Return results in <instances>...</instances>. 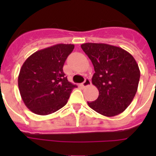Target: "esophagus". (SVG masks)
<instances>
[{"label":"esophagus","instance_id":"esophagus-1","mask_svg":"<svg viewBox=\"0 0 156 156\" xmlns=\"http://www.w3.org/2000/svg\"><path fill=\"white\" fill-rule=\"evenodd\" d=\"M90 84H91V82H90V80L88 79V78H87V79L84 80V82L82 83V86L83 87H86L90 86Z\"/></svg>","mask_w":156,"mask_h":156}]
</instances>
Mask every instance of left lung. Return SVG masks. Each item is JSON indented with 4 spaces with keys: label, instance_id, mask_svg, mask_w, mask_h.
<instances>
[{
    "label": "left lung",
    "instance_id": "1",
    "mask_svg": "<svg viewBox=\"0 0 156 156\" xmlns=\"http://www.w3.org/2000/svg\"><path fill=\"white\" fill-rule=\"evenodd\" d=\"M81 48L94 68L92 83L98 98L88 102L92 109L112 117L124 111L137 93L140 69L134 58L119 47L107 44L86 43Z\"/></svg>",
    "mask_w": 156,
    "mask_h": 156
}]
</instances>
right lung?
I'll use <instances>...</instances> for the list:
<instances>
[{
	"mask_svg": "<svg viewBox=\"0 0 156 156\" xmlns=\"http://www.w3.org/2000/svg\"><path fill=\"white\" fill-rule=\"evenodd\" d=\"M74 44H58L37 51L25 61L18 85L21 98L34 113L46 115L66 105L76 85L69 82L63 72Z\"/></svg>",
	"mask_w": 156,
	"mask_h": 156,
	"instance_id": "obj_1",
	"label": "right lung"
}]
</instances>
